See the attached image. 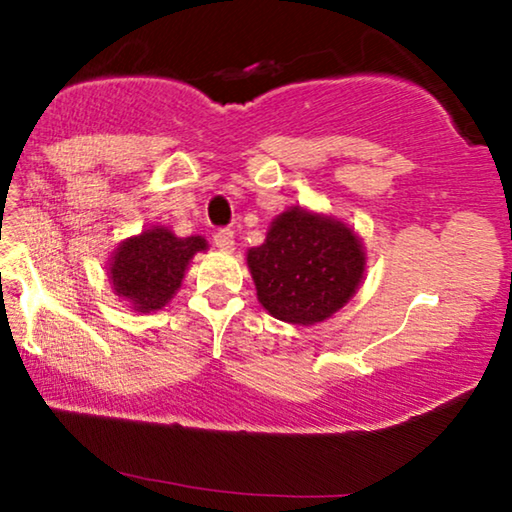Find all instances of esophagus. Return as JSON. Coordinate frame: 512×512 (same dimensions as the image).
<instances>
[{
    "instance_id": "obj_1",
    "label": "esophagus",
    "mask_w": 512,
    "mask_h": 512,
    "mask_svg": "<svg viewBox=\"0 0 512 512\" xmlns=\"http://www.w3.org/2000/svg\"><path fill=\"white\" fill-rule=\"evenodd\" d=\"M214 244L219 249H223V251H233V247H235V235H233V230L230 228H221V230H216L214 233Z\"/></svg>"
}]
</instances>
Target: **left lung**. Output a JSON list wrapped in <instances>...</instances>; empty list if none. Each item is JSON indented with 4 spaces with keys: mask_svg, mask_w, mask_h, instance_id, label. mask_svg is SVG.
Here are the masks:
<instances>
[{
    "mask_svg": "<svg viewBox=\"0 0 512 512\" xmlns=\"http://www.w3.org/2000/svg\"><path fill=\"white\" fill-rule=\"evenodd\" d=\"M261 305L289 324H317L359 289V237L345 223L293 207L272 221L261 247L247 254Z\"/></svg>",
    "mask_w": 512,
    "mask_h": 512,
    "instance_id": "obj_1",
    "label": "left lung"
}]
</instances>
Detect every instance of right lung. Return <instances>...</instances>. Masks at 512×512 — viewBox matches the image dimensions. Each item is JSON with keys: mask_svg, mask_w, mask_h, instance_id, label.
I'll return each mask as SVG.
<instances>
[{"mask_svg": "<svg viewBox=\"0 0 512 512\" xmlns=\"http://www.w3.org/2000/svg\"><path fill=\"white\" fill-rule=\"evenodd\" d=\"M205 249L200 235L174 237L167 228L144 230L116 249L109 263L111 282L135 310H160L181 286L188 261Z\"/></svg>", "mask_w": 512, "mask_h": 512, "instance_id": "right-lung-1", "label": "right lung"}]
</instances>
